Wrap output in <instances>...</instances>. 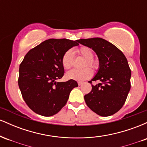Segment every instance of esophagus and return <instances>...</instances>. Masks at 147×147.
I'll list each match as a JSON object with an SVG mask.
<instances>
[{"label": "esophagus", "instance_id": "esophagus-1", "mask_svg": "<svg viewBox=\"0 0 147 147\" xmlns=\"http://www.w3.org/2000/svg\"><path fill=\"white\" fill-rule=\"evenodd\" d=\"M82 84H83V82H78V85H79V86L82 85Z\"/></svg>", "mask_w": 147, "mask_h": 147}]
</instances>
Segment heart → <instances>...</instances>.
<instances>
[{
    "mask_svg": "<svg viewBox=\"0 0 147 147\" xmlns=\"http://www.w3.org/2000/svg\"><path fill=\"white\" fill-rule=\"evenodd\" d=\"M79 55L86 59V61L84 64V67L89 66L92 69L97 68V62L93 59L94 53L92 50L88 47H81L77 50ZM74 55L71 50H67L63 54L61 58V63L65 69H70L73 65ZM92 75V70L89 68H84L83 69H72L66 73V77L70 79L82 82L90 78Z\"/></svg>",
    "mask_w": 147,
    "mask_h": 147,
    "instance_id": "obj_1",
    "label": "heart"
}]
</instances>
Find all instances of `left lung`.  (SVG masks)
Returning <instances> with one entry per match:
<instances>
[{
    "instance_id": "1",
    "label": "left lung",
    "mask_w": 147,
    "mask_h": 147,
    "mask_svg": "<svg viewBox=\"0 0 147 147\" xmlns=\"http://www.w3.org/2000/svg\"><path fill=\"white\" fill-rule=\"evenodd\" d=\"M81 44L93 50L99 61V68L92 81V90L84 96L87 106L100 116L112 115L122 109L131 88V71L121 50L102 38L79 39Z\"/></svg>"
}]
</instances>
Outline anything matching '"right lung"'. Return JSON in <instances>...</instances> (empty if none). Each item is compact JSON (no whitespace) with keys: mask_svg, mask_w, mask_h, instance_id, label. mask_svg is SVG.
<instances>
[{"mask_svg":"<svg viewBox=\"0 0 147 147\" xmlns=\"http://www.w3.org/2000/svg\"><path fill=\"white\" fill-rule=\"evenodd\" d=\"M78 43V40L50 38L25 55L20 64L18 83L23 99L34 113L45 117L57 114L67 103L71 90L78 86L73 79L57 82L64 74L63 54Z\"/></svg>","mask_w":147,"mask_h":147,"instance_id":"add662e5","label":"right lung"}]
</instances>
